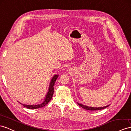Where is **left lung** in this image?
Listing matches in <instances>:
<instances>
[{
	"mask_svg": "<svg viewBox=\"0 0 131 131\" xmlns=\"http://www.w3.org/2000/svg\"><path fill=\"white\" fill-rule=\"evenodd\" d=\"M78 103V105L80 106L82 108H84L85 110H90V111H96V110H103L104 108H106L108 106H109V105H107L106 106H103V107H90V106H86V105H83L81 103Z\"/></svg>",
	"mask_w": 131,
	"mask_h": 131,
	"instance_id": "8db88e82",
	"label": "left lung"
}]
</instances>
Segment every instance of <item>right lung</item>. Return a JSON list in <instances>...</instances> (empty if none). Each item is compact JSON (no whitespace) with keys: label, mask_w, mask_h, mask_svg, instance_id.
Masks as SVG:
<instances>
[{"label":"right lung","mask_w":131,"mask_h":131,"mask_svg":"<svg viewBox=\"0 0 131 131\" xmlns=\"http://www.w3.org/2000/svg\"><path fill=\"white\" fill-rule=\"evenodd\" d=\"M58 76H59V75H55L52 77V78L51 79V81H50V84L49 86L48 91L46 93V95L45 96L44 99H43V101L42 103L38 104V105H25V104H22L20 102L19 103L21 104V105H23V106H24L29 109H36V108H41L42 107L45 106L50 101V100H51L52 99V97L53 96V90H54V87L53 86H54L55 82L56 81L57 78H58Z\"/></svg>","instance_id":"right-lung-1"}]
</instances>
